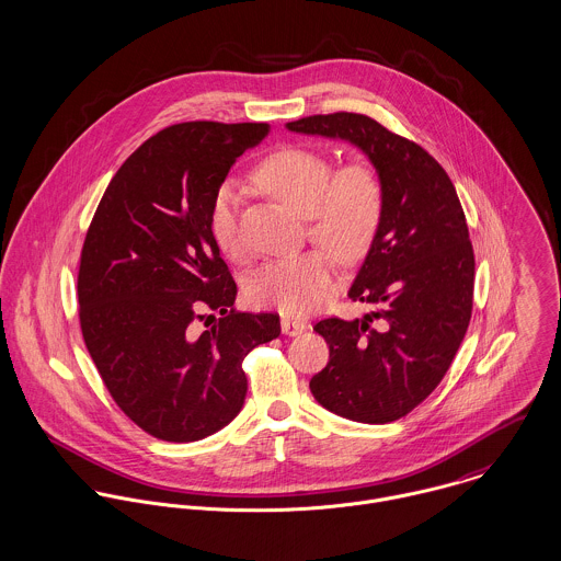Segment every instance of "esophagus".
I'll list each match as a JSON object with an SVG mask.
<instances>
[{
  "label": "esophagus",
  "mask_w": 561,
  "mask_h": 561,
  "mask_svg": "<svg viewBox=\"0 0 561 561\" xmlns=\"http://www.w3.org/2000/svg\"><path fill=\"white\" fill-rule=\"evenodd\" d=\"M280 330H283V334H287V336H298V334L305 332L306 323L305 321H298V319L283 317V319H280Z\"/></svg>",
  "instance_id": "esophagus-1"
}]
</instances>
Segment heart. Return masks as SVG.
Listing matches in <instances>:
<instances>
[{
	"mask_svg": "<svg viewBox=\"0 0 561 561\" xmlns=\"http://www.w3.org/2000/svg\"><path fill=\"white\" fill-rule=\"evenodd\" d=\"M256 184L308 220V236L341 263H356L373 249L383 220V182L375 167L352 160L332 171V162L310 148H283L267 156L255 173ZM238 191L225 182L214 193L209 231L218 249L240 256ZM334 289L332 259L306 251L265 263L249 285L256 306L285 317H302L323 305Z\"/></svg>",
	"mask_w": 561,
	"mask_h": 561,
	"instance_id": "b5f03b06",
	"label": "heart"
}]
</instances>
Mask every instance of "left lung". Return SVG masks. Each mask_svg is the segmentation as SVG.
<instances>
[{
  "label": "left lung",
  "instance_id": "8db88e82",
  "mask_svg": "<svg viewBox=\"0 0 561 561\" xmlns=\"http://www.w3.org/2000/svg\"><path fill=\"white\" fill-rule=\"evenodd\" d=\"M287 128L354 144L383 182V220L350 289L373 310L312 328L330 362L310 392L347 420L394 422L439 386L471 319L476 261L457 188L424 148L368 115H310Z\"/></svg>",
  "mask_w": 561,
  "mask_h": 561
}]
</instances>
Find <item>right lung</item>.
<instances>
[{
  "mask_svg": "<svg viewBox=\"0 0 561 561\" xmlns=\"http://www.w3.org/2000/svg\"><path fill=\"white\" fill-rule=\"evenodd\" d=\"M267 133L220 122L156 133L117 169L88 229L83 341L117 408L156 439L227 426L244 405V357L280 334L276 312L233 308L238 287L209 231L214 193Z\"/></svg>",
  "mask_w": 561,
  "mask_h": 561,
  "instance_id": "obj_1",
  "label": "right lung"
}]
</instances>
